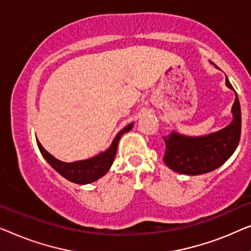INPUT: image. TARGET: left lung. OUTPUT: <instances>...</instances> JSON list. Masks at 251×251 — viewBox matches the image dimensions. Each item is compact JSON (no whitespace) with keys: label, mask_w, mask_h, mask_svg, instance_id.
<instances>
[{"label":"left lung","mask_w":251,"mask_h":251,"mask_svg":"<svg viewBox=\"0 0 251 251\" xmlns=\"http://www.w3.org/2000/svg\"><path fill=\"white\" fill-rule=\"evenodd\" d=\"M225 83L234 91L227 77ZM232 114L231 124L217 133L200 137L172 133L165 139V164L173 171L186 175L204 174L223 165L234 152L241 135V108L236 93Z\"/></svg>","instance_id":"left-lung-1"}]
</instances>
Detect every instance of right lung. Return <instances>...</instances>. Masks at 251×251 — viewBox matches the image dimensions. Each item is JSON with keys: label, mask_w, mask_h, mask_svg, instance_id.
<instances>
[{"label": "right lung", "mask_w": 251, "mask_h": 251, "mask_svg": "<svg viewBox=\"0 0 251 251\" xmlns=\"http://www.w3.org/2000/svg\"><path fill=\"white\" fill-rule=\"evenodd\" d=\"M133 127V124L127 125L124 129H122L117 135H116L114 142H112L111 147L109 148L107 151L98 154L97 157L91 158L87 160L82 161H75V162H63L58 159L48 152L47 150L42 147L40 141L36 140L38 149H40L41 153L47 159V161L53 167L60 175L68 179L70 182L77 183V184H86V183H91L97 181L103 176L105 173L109 171L111 167L112 162H114L116 151H117L118 142L121 140L122 135L126 132L130 130Z\"/></svg>", "instance_id": "obj_1"}]
</instances>
